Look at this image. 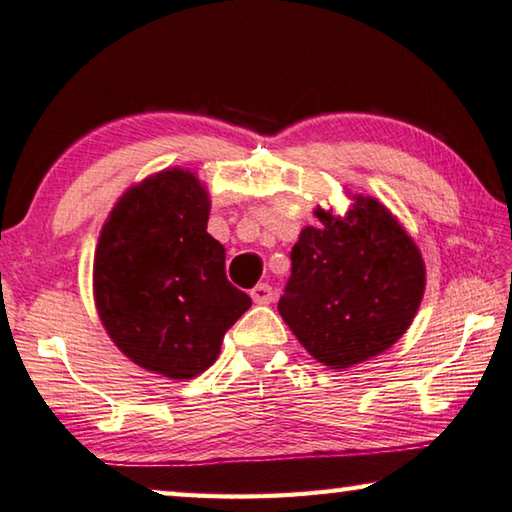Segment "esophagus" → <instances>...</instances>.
Here are the masks:
<instances>
[{
	"mask_svg": "<svg viewBox=\"0 0 512 512\" xmlns=\"http://www.w3.org/2000/svg\"><path fill=\"white\" fill-rule=\"evenodd\" d=\"M250 296H253V300L257 305H269L273 303V287L266 285V282H262V285L253 287V291H250Z\"/></svg>",
	"mask_w": 512,
	"mask_h": 512,
	"instance_id": "34e87169",
	"label": "esophagus"
}]
</instances>
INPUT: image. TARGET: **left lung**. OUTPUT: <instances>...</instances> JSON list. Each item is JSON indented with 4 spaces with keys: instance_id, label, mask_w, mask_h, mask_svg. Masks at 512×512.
<instances>
[{
    "instance_id": "obj_1",
    "label": "left lung",
    "mask_w": 512,
    "mask_h": 512,
    "mask_svg": "<svg viewBox=\"0 0 512 512\" xmlns=\"http://www.w3.org/2000/svg\"><path fill=\"white\" fill-rule=\"evenodd\" d=\"M291 248L278 310L307 353L346 369L387 351L415 319L424 259L399 221L373 198H355L344 218L316 209Z\"/></svg>"
}]
</instances>
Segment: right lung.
<instances>
[{"mask_svg":"<svg viewBox=\"0 0 512 512\" xmlns=\"http://www.w3.org/2000/svg\"><path fill=\"white\" fill-rule=\"evenodd\" d=\"M207 218L196 175L164 170L118 200L95 250V305L109 337L139 367L173 380L212 367L253 303L227 280Z\"/></svg>","mask_w":512,"mask_h":512,"instance_id":"add662e5","label":"right lung"}]
</instances>
